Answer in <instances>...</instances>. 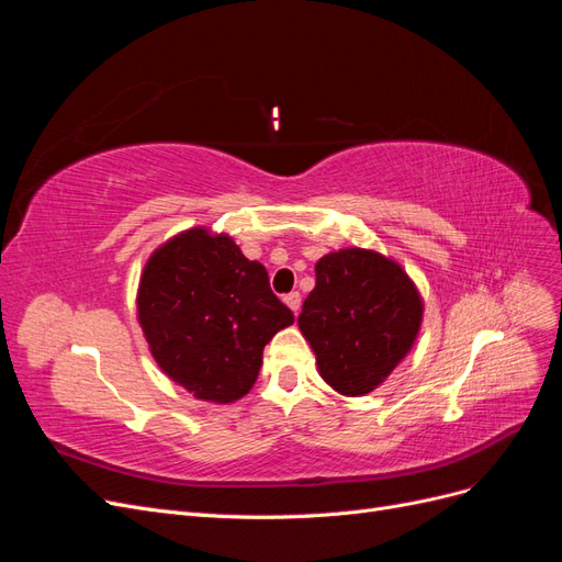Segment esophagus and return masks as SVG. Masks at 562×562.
<instances>
[{
  "instance_id": "esophagus-1",
  "label": "esophagus",
  "mask_w": 562,
  "mask_h": 562,
  "mask_svg": "<svg viewBox=\"0 0 562 562\" xmlns=\"http://www.w3.org/2000/svg\"><path fill=\"white\" fill-rule=\"evenodd\" d=\"M283 302L288 304V307L293 310V314L297 316V312H300V304H302V295L295 291V293H288L285 297H283Z\"/></svg>"
}]
</instances>
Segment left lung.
I'll list each match as a JSON object with an SVG mask.
<instances>
[{"mask_svg": "<svg viewBox=\"0 0 562 562\" xmlns=\"http://www.w3.org/2000/svg\"><path fill=\"white\" fill-rule=\"evenodd\" d=\"M424 304L398 262L366 248L328 252L297 318L321 378L345 396L382 384L419 333Z\"/></svg>", "mask_w": 562, "mask_h": 562, "instance_id": "8db88e82", "label": "left lung"}]
</instances>
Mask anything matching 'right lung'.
Here are the masks:
<instances>
[{
	"label": "right lung",
	"instance_id": "add662e5",
	"mask_svg": "<svg viewBox=\"0 0 562 562\" xmlns=\"http://www.w3.org/2000/svg\"><path fill=\"white\" fill-rule=\"evenodd\" d=\"M138 321L168 378L201 401L232 403L248 394L265 345L295 316L271 293L260 262L227 234L196 227L151 252Z\"/></svg>",
	"mask_w": 562,
	"mask_h": 562
}]
</instances>
